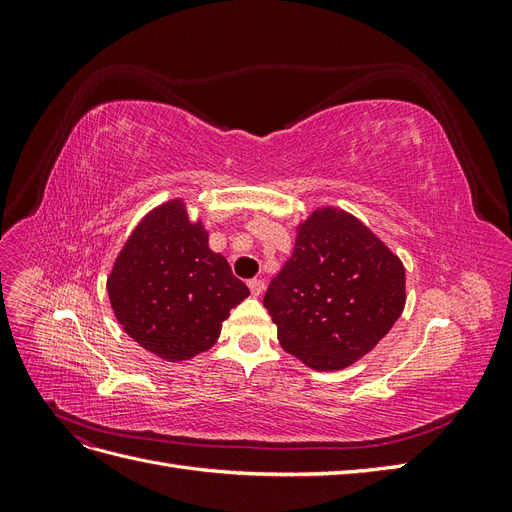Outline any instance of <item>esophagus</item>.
Listing matches in <instances>:
<instances>
[{
	"label": "esophagus",
	"mask_w": 512,
	"mask_h": 512,
	"mask_svg": "<svg viewBox=\"0 0 512 512\" xmlns=\"http://www.w3.org/2000/svg\"><path fill=\"white\" fill-rule=\"evenodd\" d=\"M247 286H250V292L254 294V297H260L262 290H265V282H262L260 277H254V280L247 282Z\"/></svg>",
	"instance_id": "esophagus-1"
}]
</instances>
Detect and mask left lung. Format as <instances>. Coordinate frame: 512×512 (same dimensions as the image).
<instances>
[{
  "instance_id": "8db88e82",
  "label": "left lung",
  "mask_w": 512,
  "mask_h": 512,
  "mask_svg": "<svg viewBox=\"0 0 512 512\" xmlns=\"http://www.w3.org/2000/svg\"><path fill=\"white\" fill-rule=\"evenodd\" d=\"M286 352L318 371L359 361L404 312L406 271L352 215L320 209L265 294Z\"/></svg>"
}]
</instances>
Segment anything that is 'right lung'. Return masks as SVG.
<instances>
[{"instance_id":"1","label":"right lung","mask_w":512,"mask_h":512,"mask_svg":"<svg viewBox=\"0 0 512 512\" xmlns=\"http://www.w3.org/2000/svg\"><path fill=\"white\" fill-rule=\"evenodd\" d=\"M247 294L226 258L209 250L203 224H192L179 200L153 209L134 228L108 277L123 331L166 361L211 348L230 309Z\"/></svg>"}]
</instances>
